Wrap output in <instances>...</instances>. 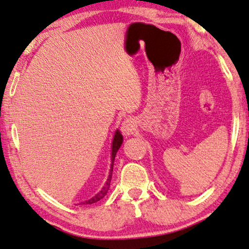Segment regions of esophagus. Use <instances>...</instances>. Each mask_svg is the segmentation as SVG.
<instances>
[{
  "label": "esophagus",
  "mask_w": 249,
  "mask_h": 249,
  "mask_svg": "<svg viewBox=\"0 0 249 249\" xmlns=\"http://www.w3.org/2000/svg\"><path fill=\"white\" fill-rule=\"evenodd\" d=\"M122 133L125 135H131L134 133L135 131V122L133 118L128 117L126 118V120L123 122V124H122Z\"/></svg>",
  "instance_id": "esophagus-1"
}]
</instances>
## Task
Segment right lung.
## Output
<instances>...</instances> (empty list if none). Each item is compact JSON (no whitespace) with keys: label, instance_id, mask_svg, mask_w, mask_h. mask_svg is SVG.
I'll return each mask as SVG.
<instances>
[{"label":"right lung","instance_id":"add662e5","mask_svg":"<svg viewBox=\"0 0 249 249\" xmlns=\"http://www.w3.org/2000/svg\"><path fill=\"white\" fill-rule=\"evenodd\" d=\"M122 143H123V136L118 131H116L115 133V136H114V140H113V147H112V166H110V171H109V176H108V179H107V182L104 185V188L102 189L101 191L98 192L97 195L95 196H92L91 199L87 200V201L85 202H81L83 205H92V203L99 201V200L103 199L104 196H106L107 191H108L109 189V185H110V180H112V174H113V166H114V160H115V155H116L118 148L121 147Z\"/></svg>","mask_w":249,"mask_h":249}]
</instances>
